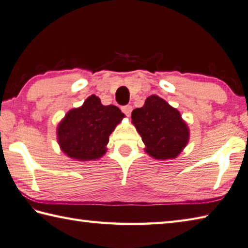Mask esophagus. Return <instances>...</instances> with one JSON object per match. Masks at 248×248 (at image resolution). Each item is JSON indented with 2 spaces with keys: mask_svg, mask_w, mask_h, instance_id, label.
<instances>
[{
  "mask_svg": "<svg viewBox=\"0 0 248 248\" xmlns=\"http://www.w3.org/2000/svg\"><path fill=\"white\" fill-rule=\"evenodd\" d=\"M121 110H123V113H124L129 117V116L131 115V111H132V106L124 105V106H123V108H121Z\"/></svg>",
  "mask_w": 248,
  "mask_h": 248,
  "instance_id": "1",
  "label": "esophagus"
}]
</instances>
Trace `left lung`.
I'll use <instances>...</instances> for the list:
<instances>
[{
    "instance_id": "obj_1",
    "label": "left lung",
    "mask_w": 248,
    "mask_h": 248,
    "mask_svg": "<svg viewBox=\"0 0 248 248\" xmlns=\"http://www.w3.org/2000/svg\"><path fill=\"white\" fill-rule=\"evenodd\" d=\"M131 118L150 157L174 159L188 144L189 129L181 113L158 95L148 96L143 108L133 109Z\"/></svg>"
}]
</instances>
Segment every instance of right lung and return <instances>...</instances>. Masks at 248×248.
<instances>
[{
  "label": "right lung",
  "mask_w": 248,
  "mask_h": 248,
  "mask_svg": "<svg viewBox=\"0 0 248 248\" xmlns=\"http://www.w3.org/2000/svg\"><path fill=\"white\" fill-rule=\"evenodd\" d=\"M124 114L115 105H103L92 94L80 108L69 110L57 128L60 148L78 161L101 158L106 153L109 135Z\"/></svg>",
  "instance_id": "right-lung-1"
}]
</instances>
